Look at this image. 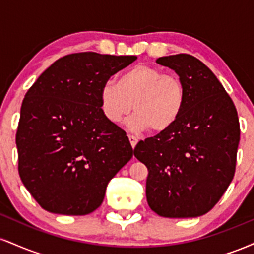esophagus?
Masks as SVG:
<instances>
[{
  "instance_id": "1",
  "label": "esophagus",
  "mask_w": 254,
  "mask_h": 254,
  "mask_svg": "<svg viewBox=\"0 0 254 254\" xmlns=\"http://www.w3.org/2000/svg\"><path fill=\"white\" fill-rule=\"evenodd\" d=\"M129 141H130V144H131V147H132V148H135V147H136V144H137V142H138V139H137L135 136H132V135H129Z\"/></svg>"
}]
</instances>
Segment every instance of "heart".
Listing matches in <instances>:
<instances>
[{
	"mask_svg": "<svg viewBox=\"0 0 254 254\" xmlns=\"http://www.w3.org/2000/svg\"><path fill=\"white\" fill-rule=\"evenodd\" d=\"M100 109L113 124L129 119L133 131L151 129L154 133L170 130L179 121L186 103V90L177 75L165 74L149 64H137L119 75L117 82L107 81L100 89Z\"/></svg>",
	"mask_w": 254,
	"mask_h": 254,
	"instance_id": "b5f03b06",
	"label": "heart"
}]
</instances>
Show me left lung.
Here are the masks:
<instances>
[{"mask_svg":"<svg viewBox=\"0 0 254 254\" xmlns=\"http://www.w3.org/2000/svg\"><path fill=\"white\" fill-rule=\"evenodd\" d=\"M156 63L177 72L186 103L174 127L133 149L149 172L147 202L162 217L202 216L234 177L240 141L237 109L214 72L196 57L171 55Z\"/></svg>","mask_w":254,"mask_h":254,"instance_id":"obj_1","label":"left lung"}]
</instances>
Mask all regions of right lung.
Segmentation results:
<instances>
[{
  "mask_svg": "<svg viewBox=\"0 0 254 254\" xmlns=\"http://www.w3.org/2000/svg\"><path fill=\"white\" fill-rule=\"evenodd\" d=\"M136 56L80 52L52 63L26 93L16 132L19 174L45 210L87 215L132 157L127 133L105 118L100 89Z\"/></svg>",
  "mask_w": 254,
  "mask_h": 254,
  "instance_id": "1",
  "label": "right lung"
}]
</instances>
